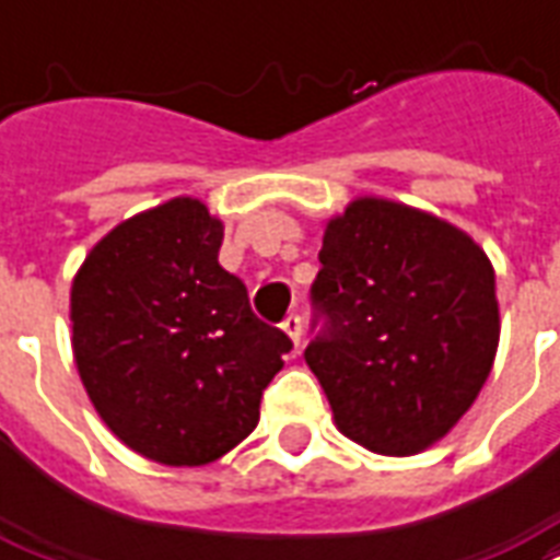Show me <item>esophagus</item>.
<instances>
[{
	"instance_id": "esophagus-1",
	"label": "esophagus",
	"mask_w": 560,
	"mask_h": 560,
	"mask_svg": "<svg viewBox=\"0 0 560 560\" xmlns=\"http://www.w3.org/2000/svg\"><path fill=\"white\" fill-rule=\"evenodd\" d=\"M281 328H284V335L293 340V347L299 349V340H302V317H299V314H288L284 323H281Z\"/></svg>"
}]
</instances>
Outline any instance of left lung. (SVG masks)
I'll list each match as a JSON object with an SVG mask.
<instances>
[{"label":"left lung","instance_id":"1","mask_svg":"<svg viewBox=\"0 0 560 560\" xmlns=\"http://www.w3.org/2000/svg\"><path fill=\"white\" fill-rule=\"evenodd\" d=\"M319 264L305 361L337 429L378 455L429 450L497 358L493 264L441 217L375 196L328 220Z\"/></svg>","mask_w":560,"mask_h":560}]
</instances>
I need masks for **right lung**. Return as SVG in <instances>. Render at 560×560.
Here are the masks:
<instances>
[{"label": "right lung", "instance_id": "add662e5", "mask_svg": "<svg viewBox=\"0 0 560 560\" xmlns=\"http://www.w3.org/2000/svg\"><path fill=\"white\" fill-rule=\"evenodd\" d=\"M223 223L194 196L102 237L70 290L72 355L102 422L166 467L223 458L261 417L290 337L220 267Z\"/></svg>", "mask_w": 560, "mask_h": 560}]
</instances>
